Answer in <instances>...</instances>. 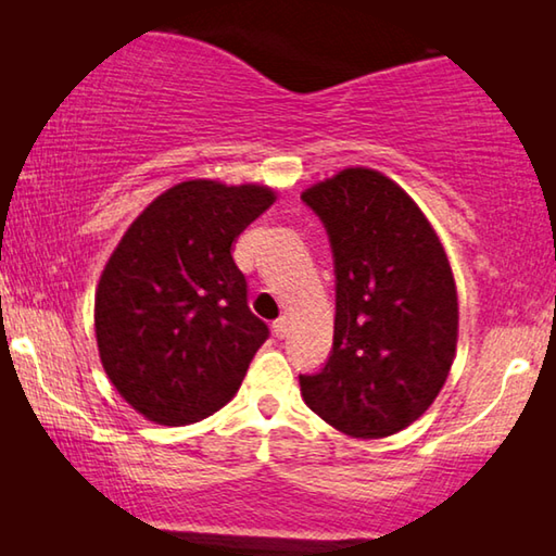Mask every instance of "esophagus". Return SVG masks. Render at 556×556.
Listing matches in <instances>:
<instances>
[{"label": "esophagus", "mask_w": 556, "mask_h": 556, "mask_svg": "<svg viewBox=\"0 0 556 556\" xmlns=\"http://www.w3.org/2000/svg\"><path fill=\"white\" fill-rule=\"evenodd\" d=\"M271 331H275L277 338H285L289 333V318H285V316L277 318V321L271 324Z\"/></svg>", "instance_id": "esophagus-1"}]
</instances>
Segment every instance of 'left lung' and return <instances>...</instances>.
I'll return each instance as SVG.
<instances>
[{
	"label": "left lung",
	"mask_w": 556,
	"mask_h": 556,
	"mask_svg": "<svg viewBox=\"0 0 556 556\" xmlns=\"http://www.w3.org/2000/svg\"><path fill=\"white\" fill-rule=\"evenodd\" d=\"M301 199L324 220L336 262L333 351L301 397L353 439H384L439 397L458 343V294L444 242L390 176L348 166Z\"/></svg>",
	"instance_id": "obj_1"
}]
</instances>
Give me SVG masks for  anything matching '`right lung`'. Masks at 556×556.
Listing matches in <instances>:
<instances>
[{"instance_id":"obj_1","label":"right lung","mask_w":556,"mask_h":556,"mask_svg":"<svg viewBox=\"0 0 556 556\" xmlns=\"http://www.w3.org/2000/svg\"><path fill=\"white\" fill-rule=\"evenodd\" d=\"M277 191L188 178L137 215L96 289L100 363L119 397L144 419L186 427L238 394L267 341L250 312L235 240Z\"/></svg>"}]
</instances>
